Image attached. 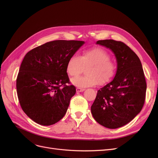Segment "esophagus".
<instances>
[{
	"instance_id": "34e87169",
	"label": "esophagus",
	"mask_w": 158,
	"mask_h": 158,
	"mask_svg": "<svg viewBox=\"0 0 158 158\" xmlns=\"http://www.w3.org/2000/svg\"><path fill=\"white\" fill-rule=\"evenodd\" d=\"M85 89L84 88H76V92H83V91H84Z\"/></svg>"
}]
</instances>
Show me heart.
Segmentation results:
<instances>
[{"label": "heart", "mask_w": 158, "mask_h": 158, "mask_svg": "<svg viewBox=\"0 0 158 158\" xmlns=\"http://www.w3.org/2000/svg\"><path fill=\"white\" fill-rule=\"evenodd\" d=\"M86 76H79L71 80V82L78 87H90L98 83L106 84L115 73V64L110 59L107 52L102 49L94 48L83 52L80 56H71L66 64V72L71 77L82 73L84 68Z\"/></svg>", "instance_id": "heart-1"}]
</instances>
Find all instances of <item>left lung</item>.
Instances as JSON below:
<instances>
[{
    "label": "left lung",
    "instance_id": "left-lung-1",
    "mask_svg": "<svg viewBox=\"0 0 158 158\" xmlns=\"http://www.w3.org/2000/svg\"><path fill=\"white\" fill-rule=\"evenodd\" d=\"M96 44L113 52L117 69L111 82L98 91L91 111L101 125L117 128L131 122L144 106L146 92L144 70L138 56L123 42L105 40Z\"/></svg>",
    "mask_w": 158,
    "mask_h": 158
}]
</instances>
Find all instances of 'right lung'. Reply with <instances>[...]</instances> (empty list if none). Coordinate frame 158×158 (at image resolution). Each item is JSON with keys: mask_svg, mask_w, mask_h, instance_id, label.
Segmentation results:
<instances>
[{"mask_svg": "<svg viewBox=\"0 0 158 158\" xmlns=\"http://www.w3.org/2000/svg\"><path fill=\"white\" fill-rule=\"evenodd\" d=\"M84 41L55 40L25 55L16 79L20 106L31 120L41 125L55 124L67 111L76 88L70 84L66 64Z\"/></svg>", "mask_w": 158, "mask_h": 158, "instance_id": "right-lung-1", "label": "right lung"}]
</instances>
